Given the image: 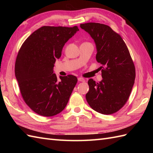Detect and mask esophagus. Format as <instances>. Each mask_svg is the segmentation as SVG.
Listing matches in <instances>:
<instances>
[{
    "label": "esophagus",
    "mask_w": 153,
    "mask_h": 153,
    "mask_svg": "<svg viewBox=\"0 0 153 153\" xmlns=\"http://www.w3.org/2000/svg\"><path fill=\"white\" fill-rule=\"evenodd\" d=\"M78 79L79 82H85V79L82 78V77H78V79Z\"/></svg>",
    "instance_id": "obj_1"
}]
</instances>
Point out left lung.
<instances>
[{"instance_id": "obj_1", "label": "left lung", "mask_w": 153, "mask_h": 153, "mask_svg": "<svg viewBox=\"0 0 153 153\" xmlns=\"http://www.w3.org/2000/svg\"><path fill=\"white\" fill-rule=\"evenodd\" d=\"M80 27L95 41L102 77L99 83L89 79L86 100L96 112L111 114L122 108L130 95L135 78L134 64L125 42L108 25L91 22Z\"/></svg>"}]
</instances>
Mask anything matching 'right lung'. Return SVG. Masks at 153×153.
I'll use <instances>...</instances> for the list:
<instances>
[{"instance_id":"right-lung-1","label":"right lung","mask_w":153,"mask_h":153,"mask_svg":"<svg viewBox=\"0 0 153 153\" xmlns=\"http://www.w3.org/2000/svg\"><path fill=\"white\" fill-rule=\"evenodd\" d=\"M79 31L72 27L43 26L24 41L15 64V76L25 102L35 113L53 116L67 105L77 79L60 76L53 68L65 43Z\"/></svg>"}]
</instances>
